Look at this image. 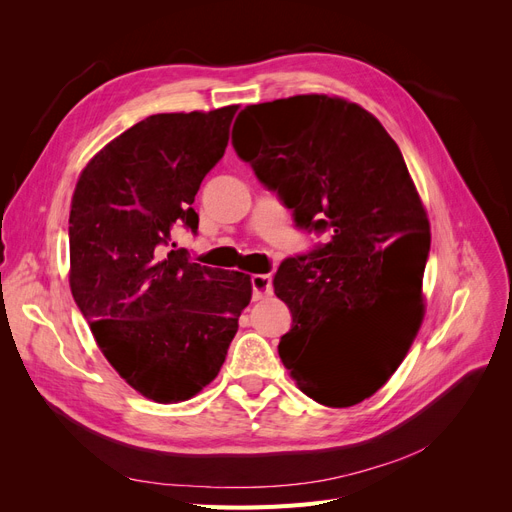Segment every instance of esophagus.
<instances>
[{
    "label": "esophagus",
    "mask_w": 512,
    "mask_h": 512,
    "mask_svg": "<svg viewBox=\"0 0 512 512\" xmlns=\"http://www.w3.org/2000/svg\"><path fill=\"white\" fill-rule=\"evenodd\" d=\"M251 286H253V301H259L267 297V294H272V276L255 274L251 276Z\"/></svg>",
    "instance_id": "obj_1"
}]
</instances>
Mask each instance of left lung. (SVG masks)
<instances>
[{
	"mask_svg": "<svg viewBox=\"0 0 512 512\" xmlns=\"http://www.w3.org/2000/svg\"><path fill=\"white\" fill-rule=\"evenodd\" d=\"M236 125V155L294 224L330 232L274 276L292 313L280 359L319 405L353 407L390 380L423 319L429 222L405 159L378 120L340 97L247 105Z\"/></svg>",
	"mask_w": 512,
	"mask_h": 512,
	"instance_id": "8db88e82",
	"label": "left lung"
}]
</instances>
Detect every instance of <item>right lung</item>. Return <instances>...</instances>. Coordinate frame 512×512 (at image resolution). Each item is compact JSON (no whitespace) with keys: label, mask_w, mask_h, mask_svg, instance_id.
I'll return each mask as SVG.
<instances>
[{"label":"right lung","mask_w":512,"mask_h":512,"mask_svg":"<svg viewBox=\"0 0 512 512\" xmlns=\"http://www.w3.org/2000/svg\"><path fill=\"white\" fill-rule=\"evenodd\" d=\"M236 110L141 120L89 161L72 197V297L120 378L164 405L218 375L251 301V276L170 247L174 226L199 228L195 195L224 157Z\"/></svg>","instance_id":"right-lung-1"}]
</instances>
